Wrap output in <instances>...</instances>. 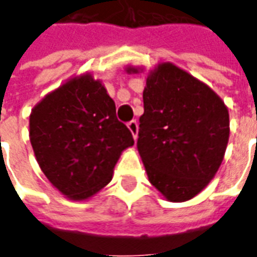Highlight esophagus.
<instances>
[{"mask_svg":"<svg viewBox=\"0 0 257 257\" xmlns=\"http://www.w3.org/2000/svg\"><path fill=\"white\" fill-rule=\"evenodd\" d=\"M128 128L131 131V134L134 135V139H138V132H139V125H138V121L136 119H132L128 122Z\"/></svg>","mask_w":257,"mask_h":257,"instance_id":"1","label":"esophagus"}]
</instances>
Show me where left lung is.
Here are the masks:
<instances>
[{
  "mask_svg": "<svg viewBox=\"0 0 257 257\" xmlns=\"http://www.w3.org/2000/svg\"><path fill=\"white\" fill-rule=\"evenodd\" d=\"M143 103L138 150L149 180L168 201L191 199L223 161L230 136L226 104L208 85L172 63L149 73Z\"/></svg>",
  "mask_w": 257,
  "mask_h": 257,
  "instance_id": "1",
  "label": "left lung"
}]
</instances>
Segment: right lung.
Listing matches in <instances>:
<instances>
[{
	"label": "right lung",
	"mask_w": 257,
	"mask_h": 257,
	"mask_svg": "<svg viewBox=\"0 0 257 257\" xmlns=\"http://www.w3.org/2000/svg\"><path fill=\"white\" fill-rule=\"evenodd\" d=\"M30 142L48 180L74 201L110 183L121 153L135 143L104 85L89 73L68 79L31 110Z\"/></svg>",
	"instance_id": "right-lung-1"
}]
</instances>
